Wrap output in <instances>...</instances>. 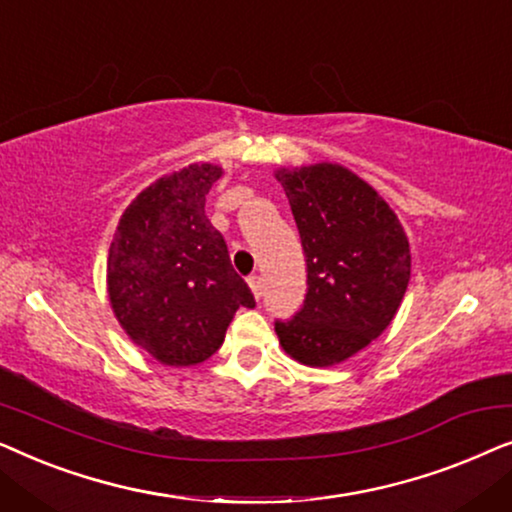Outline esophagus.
Returning <instances> with one entry per match:
<instances>
[{
	"label": "esophagus",
	"mask_w": 512,
	"mask_h": 512,
	"mask_svg": "<svg viewBox=\"0 0 512 512\" xmlns=\"http://www.w3.org/2000/svg\"><path fill=\"white\" fill-rule=\"evenodd\" d=\"M249 289H251V293H254V298L258 300L263 296V279H261V275H251L249 279Z\"/></svg>",
	"instance_id": "34e87169"
}]
</instances>
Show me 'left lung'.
Segmentation results:
<instances>
[{
	"mask_svg": "<svg viewBox=\"0 0 512 512\" xmlns=\"http://www.w3.org/2000/svg\"><path fill=\"white\" fill-rule=\"evenodd\" d=\"M307 261V293L277 321L293 361L328 368L352 359L394 321L410 282L405 230L368 181L338 163L279 167Z\"/></svg>",
	"mask_w": 512,
	"mask_h": 512,
	"instance_id": "1",
	"label": "left lung"
}]
</instances>
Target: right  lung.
I'll use <instances>...</instances> for the list:
<instances>
[{"instance_id":"1","label":"right lung","mask_w":512,"mask_h":512,"mask_svg":"<svg viewBox=\"0 0 512 512\" xmlns=\"http://www.w3.org/2000/svg\"><path fill=\"white\" fill-rule=\"evenodd\" d=\"M223 167L191 163L125 207L107 258V293L125 335L163 366H195L221 347L249 286L205 214Z\"/></svg>"}]
</instances>
